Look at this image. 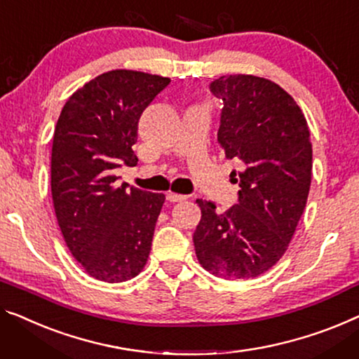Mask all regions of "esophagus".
<instances>
[{
  "label": "esophagus",
  "mask_w": 359,
  "mask_h": 359,
  "mask_svg": "<svg viewBox=\"0 0 359 359\" xmlns=\"http://www.w3.org/2000/svg\"><path fill=\"white\" fill-rule=\"evenodd\" d=\"M185 200H187V195L168 194V201H170V203H180V201H185Z\"/></svg>",
  "instance_id": "34e87169"
}]
</instances>
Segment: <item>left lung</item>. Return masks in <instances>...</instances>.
I'll list each match as a JSON object with an SVG mask.
<instances>
[{
	"mask_svg": "<svg viewBox=\"0 0 359 359\" xmlns=\"http://www.w3.org/2000/svg\"><path fill=\"white\" fill-rule=\"evenodd\" d=\"M210 92L222 101L219 147L242 170L235 179L238 203L229 211L219 214L212 201L196 200L195 253L211 274L248 280L282 258L306 206L309 128L295 100L267 79L222 76Z\"/></svg>",
	"mask_w": 359,
	"mask_h": 359,
	"instance_id": "1",
	"label": "left lung"
}]
</instances>
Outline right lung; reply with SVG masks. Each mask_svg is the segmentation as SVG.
Listing matches in <instances>:
<instances>
[{
	"mask_svg": "<svg viewBox=\"0 0 359 359\" xmlns=\"http://www.w3.org/2000/svg\"><path fill=\"white\" fill-rule=\"evenodd\" d=\"M168 77L109 71L64 104L51 151V195L62 237L85 271L116 283L147 264L164 195L119 185L114 169L135 165L132 147L148 104Z\"/></svg>",
	"mask_w": 359,
	"mask_h": 359,
	"instance_id": "add662e5",
	"label": "right lung"
}]
</instances>
